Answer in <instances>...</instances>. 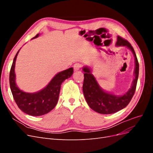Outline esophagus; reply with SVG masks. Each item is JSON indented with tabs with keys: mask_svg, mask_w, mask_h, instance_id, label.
<instances>
[{
	"mask_svg": "<svg viewBox=\"0 0 153 153\" xmlns=\"http://www.w3.org/2000/svg\"><path fill=\"white\" fill-rule=\"evenodd\" d=\"M80 68H81V64H79V63H78V62L75 63V64H74V66H73L74 70H75V71L79 70V69H80Z\"/></svg>",
	"mask_w": 153,
	"mask_h": 153,
	"instance_id": "esophagus-1",
	"label": "esophagus"
}]
</instances>
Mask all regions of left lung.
<instances>
[{
	"instance_id": "8db88e82",
	"label": "left lung",
	"mask_w": 153,
	"mask_h": 153,
	"mask_svg": "<svg viewBox=\"0 0 153 153\" xmlns=\"http://www.w3.org/2000/svg\"><path fill=\"white\" fill-rule=\"evenodd\" d=\"M116 46L128 47L131 50L135 57V68L134 72L135 79L133 81L131 87L126 93L122 96H116L105 92L98 84L95 77L92 75L91 69L88 67L83 68V70L85 72L84 74V80L83 84V92L85 100L91 109L100 114H113L125 108L130 102L136 90L138 71H139V64L135 50L127 40L120 36H117Z\"/></svg>"
}]
</instances>
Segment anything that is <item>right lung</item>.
<instances>
[{
  "mask_svg": "<svg viewBox=\"0 0 153 153\" xmlns=\"http://www.w3.org/2000/svg\"><path fill=\"white\" fill-rule=\"evenodd\" d=\"M39 34L32 39L38 38ZM20 50L18 51L11 68L10 84L16 105L22 112L32 116H40L48 113L56 106L62 83L71 77L73 68H70L58 73L44 89L34 93H28L20 90L15 82V62Z\"/></svg>",
  "mask_w": 153,
  "mask_h": 153,
  "instance_id": "add662e5",
  "label": "right lung"
}]
</instances>
